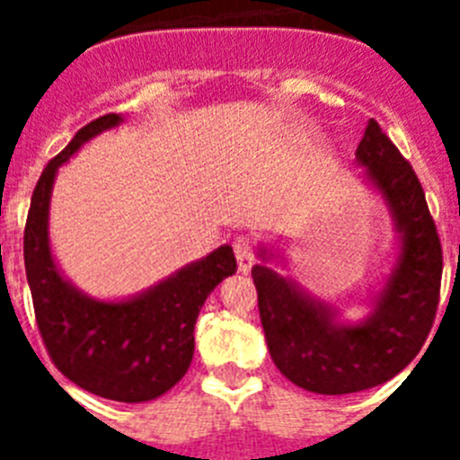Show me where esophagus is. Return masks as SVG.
Masks as SVG:
<instances>
[{
  "label": "esophagus",
  "mask_w": 460,
  "mask_h": 460,
  "mask_svg": "<svg viewBox=\"0 0 460 460\" xmlns=\"http://www.w3.org/2000/svg\"><path fill=\"white\" fill-rule=\"evenodd\" d=\"M234 255H237V265H239V271H251V267H253L255 262V246H253V239L246 237V234H239L237 239H234Z\"/></svg>",
  "instance_id": "obj_1"
}]
</instances>
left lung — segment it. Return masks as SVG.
Returning <instances> with one entry per match:
<instances>
[{
    "label": "left lung",
    "mask_w": 460,
    "mask_h": 460,
    "mask_svg": "<svg viewBox=\"0 0 460 460\" xmlns=\"http://www.w3.org/2000/svg\"><path fill=\"white\" fill-rule=\"evenodd\" d=\"M355 156L401 230V255L373 315L339 327L334 313L292 280L267 265L251 270L274 364L296 387L327 396L364 392L403 371L421 350L440 302V237L412 165L376 119L368 121Z\"/></svg>",
    "instance_id": "left-lung-1"
}]
</instances>
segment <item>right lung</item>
I'll return each mask as SVG.
<instances>
[{"mask_svg": "<svg viewBox=\"0 0 460 460\" xmlns=\"http://www.w3.org/2000/svg\"><path fill=\"white\" fill-rule=\"evenodd\" d=\"M119 121L115 112L89 121L40 172L24 226V270L40 339L57 371L96 396L142 403L172 389L189 371L198 313L209 292L237 271V260L233 246H221L128 302H96L62 279L48 243L52 181L83 142Z\"/></svg>", "mask_w": 460, "mask_h": 460, "instance_id": "add662e5", "label": "right lung"}]
</instances>
